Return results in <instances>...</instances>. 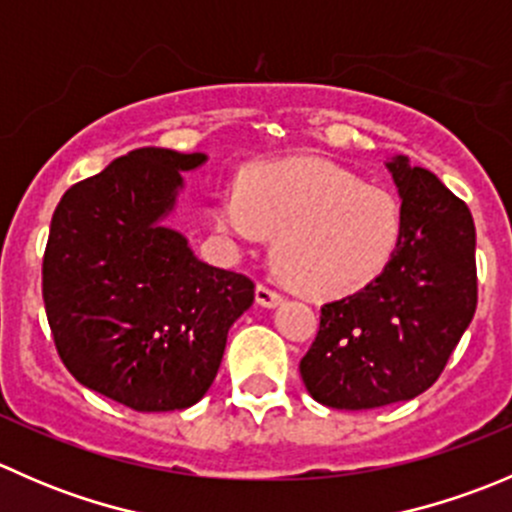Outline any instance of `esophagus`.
I'll return each mask as SVG.
<instances>
[{
  "label": "esophagus",
  "mask_w": 512,
  "mask_h": 512,
  "mask_svg": "<svg viewBox=\"0 0 512 512\" xmlns=\"http://www.w3.org/2000/svg\"><path fill=\"white\" fill-rule=\"evenodd\" d=\"M255 299H257V304H260V307H267V309H275V307H280L282 302H285V297H282L280 292H275V289H270L267 285H257Z\"/></svg>",
  "instance_id": "34e87169"
}]
</instances>
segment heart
<instances>
[{"label": "heart", "instance_id": "b5f03b06", "mask_svg": "<svg viewBox=\"0 0 512 512\" xmlns=\"http://www.w3.org/2000/svg\"><path fill=\"white\" fill-rule=\"evenodd\" d=\"M213 223L237 247L275 240L282 280L309 297H344L381 275L399 245L401 208L389 190L366 185L319 158L255 168L225 185Z\"/></svg>", "mask_w": 512, "mask_h": 512}]
</instances>
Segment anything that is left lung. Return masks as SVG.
<instances>
[{"label": "left lung", "instance_id": "left-lung-1", "mask_svg": "<svg viewBox=\"0 0 512 512\" xmlns=\"http://www.w3.org/2000/svg\"><path fill=\"white\" fill-rule=\"evenodd\" d=\"M401 198L389 265L322 307L299 374L314 401L364 411L416 399L441 376L476 314V225L466 203L406 156L386 160Z\"/></svg>", "mask_w": 512, "mask_h": 512}]
</instances>
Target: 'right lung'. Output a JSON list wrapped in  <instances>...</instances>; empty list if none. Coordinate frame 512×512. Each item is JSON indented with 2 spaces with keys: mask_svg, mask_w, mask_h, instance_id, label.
<instances>
[{
  "mask_svg": "<svg viewBox=\"0 0 512 512\" xmlns=\"http://www.w3.org/2000/svg\"><path fill=\"white\" fill-rule=\"evenodd\" d=\"M205 153L136 148L69 188L51 218L44 307L66 369L133 411L208 394L227 332L255 302L245 275L200 260L168 227Z\"/></svg>",
  "mask_w": 512,
  "mask_h": 512,
  "instance_id": "obj_1",
  "label": "right lung"
}]
</instances>
